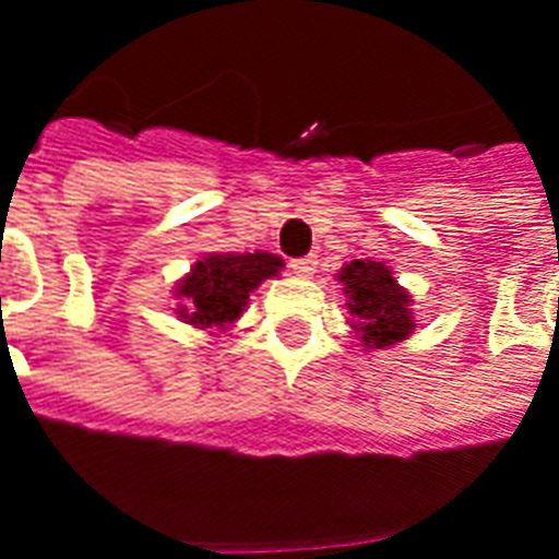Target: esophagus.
I'll return each mask as SVG.
<instances>
[{
    "label": "esophagus",
    "mask_w": 559,
    "mask_h": 559,
    "mask_svg": "<svg viewBox=\"0 0 559 559\" xmlns=\"http://www.w3.org/2000/svg\"><path fill=\"white\" fill-rule=\"evenodd\" d=\"M289 270L296 272L298 278H310L316 272V258H310V254H307V258H293V261H289Z\"/></svg>",
    "instance_id": "esophagus-1"
}]
</instances>
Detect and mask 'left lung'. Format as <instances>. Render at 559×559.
Here are the masks:
<instances>
[{
    "mask_svg": "<svg viewBox=\"0 0 559 559\" xmlns=\"http://www.w3.org/2000/svg\"><path fill=\"white\" fill-rule=\"evenodd\" d=\"M348 310L366 348H385L415 331L406 289L397 287L389 266L373 261H350L340 272Z\"/></svg>",
    "mask_w": 559,
    "mask_h": 559,
    "instance_id": "obj_1",
    "label": "left lung"
}]
</instances>
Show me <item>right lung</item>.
<instances>
[{"mask_svg":"<svg viewBox=\"0 0 559 559\" xmlns=\"http://www.w3.org/2000/svg\"><path fill=\"white\" fill-rule=\"evenodd\" d=\"M281 258L266 252L254 254H209L191 270L177 296L186 301L179 316L197 328H223L243 313L249 293L263 278L278 275Z\"/></svg>","mask_w":559,"mask_h":559,"instance_id":"right-lung-1","label":"right lung"}]
</instances>
